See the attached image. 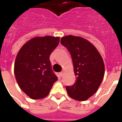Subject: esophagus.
<instances>
[{
	"mask_svg": "<svg viewBox=\"0 0 122 122\" xmlns=\"http://www.w3.org/2000/svg\"><path fill=\"white\" fill-rule=\"evenodd\" d=\"M59 74H60V76L63 77V75H64V72L63 71L59 73Z\"/></svg>",
	"mask_w": 122,
	"mask_h": 122,
	"instance_id": "esophagus-1",
	"label": "esophagus"
}]
</instances>
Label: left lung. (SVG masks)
Segmentation results:
<instances>
[{
  "label": "left lung",
  "instance_id": "1",
  "mask_svg": "<svg viewBox=\"0 0 122 122\" xmlns=\"http://www.w3.org/2000/svg\"><path fill=\"white\" fill-rule=\"evenodd\" d=\"M71 55L74 84L66 86L70 97L84 101L92 97L99 89L105 75V64L101 54L93 44L81 36L67 35L61 39Z\"/></svg>",
  "mask_w": 122,
  "mask_h": 122
}]
</instances>
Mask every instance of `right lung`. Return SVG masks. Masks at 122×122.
Here are the masks:
<instances>
[{
  "mask_svg": "<svg viewBox=\"0 0 122 122\" xmlns=\"http://www.w3.org/2000/svg\"><path fill=\"white\" fill-rule=\"evenodd\" d=\"M59 37L36 36L24 44L16 56L14 74L21 90L32 99L47 97L57 77L50 56L58 46Z\"/></svg>",
  "mask_w": 122,
  "mask_h": 122,
  "instance_id": "1",
  "label": "right lung"
}]
</instances>
